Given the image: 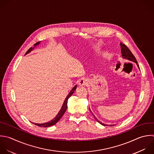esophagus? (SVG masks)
I'll return each mask as SVG.
<instances>
[{"label":"esophagus","mask_w":154,"mask_h":154,"mask_svg":"<svg viewBox=\"0 0 154 154\" xmlns=\"http://www.w3.org/2000/svg\"><path fill=\"white\" fill-rule=\"evenodd\" d=\"M87 80L85 78H81L78 81V84L80 86H85L87 84Z\"/></svg>","instance_id":"obj_1"}]
</instances>
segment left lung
<instances>
[{"label": "left lung", "mask_w": 154, "mask_h": 154, "mask_svg": "<svg viewBox=\"0 0 154 154\" xmlns=\"http://www.w3.org/2000/svg\"><path fill=\"white\" fill-rule=\"evenodd\" d=\"M120 46H121V53H122V57L123 58H125V59H126V60H129V61H133V62H134V63H135L137 64V60H136V59H135V57L134 56V55L132 54V52H131V51L128 49V48L125 45H124V44H122V43H120ZM137 66L139 67V66H138V65L137 64ZM93 116L94 117V118H95V119L97 120V122H98L100 124H101L102 125H103V126H106V125H105V124H103V123H102V122H100V121H99L96 118V117L93 115ZM110 126H114V125H111Z\"/></svg>", "instance_id": "obj_1"}]
</instances>
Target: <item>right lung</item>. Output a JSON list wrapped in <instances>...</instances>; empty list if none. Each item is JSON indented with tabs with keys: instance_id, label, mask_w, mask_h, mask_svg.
I'll list each match as a JSON object with an SVG mask.
<instances>
[{
	"instance_id": "obj_1",
	"label": "right lung",
	"mask_w": 154,
	"mask_h": 154,
	"mask_svg": "<svg viewBox=\"0 0 154 154\" xmlns=\"http://www.w3.org/2000/svg\"><path fill=\"white\" fill-rule=\"evenodd\" d=\"M40 42H37V43L34 45V46L36 47L37 45H38L40 44ZM35 47H34V48H35ZM34 48H32L31 47V48L26 52L25 55L28 54L31 51H32L34 49ZM76 87H77V85H76L74 86V87L72 89V90L69 92V94L67 96L66 98L65 99V100H64V103H63V106H62V107H61L60 111H59V112L58 113V114L57 115V116H56L54 119H52V120H51L50 122H46V123H32L35 124V125H37V126H40V127H43V128H47V127H49V126H53V125H55V124L60 120V119L62 117V116H63V114H64V112H66V109H67V101H68V99H69V98L73 94V93L74 91H75Z\"/></svg>"
}]
</instances>
